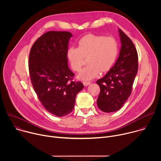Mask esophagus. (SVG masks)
Segmentation results:
<instances>
[{
	"instance_id": "1",
	"label": "esophagus",
	"mask_w": 161,
	"mask_h": 161,
	"mask_svg": "<svg viewBox=\"0 0 161 161\" xmlns=\"http://www.w3.org/2000/svg\"><path fill=\"white\" fill-rule=\"evenodd\" d=\"M91 83V82L90 81H83V85H85V86H88V85H89Z\"/></svg>"
}]
</instances>
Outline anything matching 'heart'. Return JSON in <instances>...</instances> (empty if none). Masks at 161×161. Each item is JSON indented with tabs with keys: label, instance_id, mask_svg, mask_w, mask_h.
Masks as SVG:
<instances>
[{
	"label": "heart",
	"instance_id": "obj_1",
	"mask_svg": "<svg viewBox=\"0 0 161 161\" xmlns=\"http://www.w3.org/2000/svg\"><path fill=\"white\" fill-rule=\"evenodd\" d=\"M78 45V48H69L67 56L73 69L76 72L81 70L85 63V57H88L89 64L79 75L85 80L94 78L101 71H108L119 53V44L112 37L88 34L79 39Z\"/></svg>",
	"mask_w": 161,
	"mask_h": 161
}]
</instances>
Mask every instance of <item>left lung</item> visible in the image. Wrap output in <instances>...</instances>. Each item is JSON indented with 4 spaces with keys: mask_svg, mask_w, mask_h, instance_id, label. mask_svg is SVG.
Masks as SVG:
<instances>
[{
    "mask_svg": "<svg viewBox=\"0 0 161 161\" xmlns=\"http://www.w3.org/2000/svg\"><path fill=\"white\" fill-rule=\"evenodd\" d=\"M122 43L119 57L114 65L96 83L100 87L97 100L98 108L106 113L119 110L132 92L138 70V55L131 39L121 30Z\"/></svg>",
    "mask_w": 161,
    "mask_h": 161,
    "instance_id": "obj_1",
    "label": "left lung"
}]
</instances>
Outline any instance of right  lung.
Returning a JSON list of instances; mask_svg holds the SVG:
<instances>
[{
  "mask_svg": "<svg viewBox=\"0 0 161 161\" xmlns=\"http://www.w3.org/2000/svg\"><path fill=\"white\" fill-rule=\"evenodd\" d=\"M72 34L49 31L39 37L31 49L29 71L31 81L44 108L57 117L74 109L77 94L84 86L73 81L75 74L67 65V52Z\"/></svg>",
  "mask_w": 161,
  "mask_h": 161,
  "instance_id": "obj_1",
  "label": "right lung"
}]
</instances>
